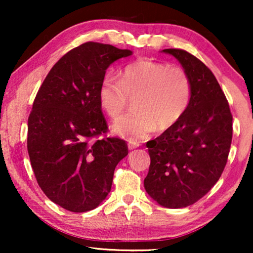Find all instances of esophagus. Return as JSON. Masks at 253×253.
<instances>
[{
	"label": "esophagus",
	"instance_id": "34e87169",
	"mask_svg": "<svg viewBox=\"0 0 253 253\" xmlns=\"http://www.w3.org/2000/svg\"><path fill=\"white\" fill-rule=\"evenodd\" d=\"M139 143L138 141H134V140H130L129 143H127V147H129V150H133V148H137L139 147Z\"/></svg>",
	"mask_w": 253,
	"mask_h": 253
}]
</instances>
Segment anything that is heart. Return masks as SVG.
<instances>
[{
    "instance_id": "b5f03b06",
    "label": "heart",
    "mask_w": 253,
    "mask_h": 253,
    "mask_svg": "<svg viewBox=\"0 0 253 253\" xmlns=\"http://www.w3.org/2000/svg\"><path fill=\"white\" fill-rule=\"evenodd\" d=\"M99 102L112 120L126 110L127 99L136 98V113L113 126L114 132L126 139L147 138L157 130H167L182 119L189 108L192 84L181 68L150 60L127 64L121 81L107 75L99 86Z\"/></svg>"
}]
</instances>
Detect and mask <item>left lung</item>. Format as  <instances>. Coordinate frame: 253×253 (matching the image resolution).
Segmentation results:
<instances>
[{
	"label": "left lung",
	"mask_w": 253,
	"mask_h": 253,
	"mask_svg": "<svg viewBox=\"0 0 253 253\" xmlns=\"http://www.w3.org/2000/svg\"><path fill=\"white\" fill-rule=\"evenodd\" d=\"M174 56L192 84L189 108L177 123L148 141L151 165L144 179L148 196L167 209L192 205L219 181L229 154L233 116L212 71L188 51Z\"/></svg>",
	"instance_id": "left-lung-1"
}]
</instances>
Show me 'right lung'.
<instances>
[{
  "mask_svg": "<svg viewBox=\"0 0 253 253\" xmlns=\"http://www.w3.org/2000/svg\"><path fill=\"white\" fill-rule=\"evenodd\" d=\"M130 55L112 44L83 43L56 62L34 99L27 133L31 166L44 195L70 212L98 207L127 155L122 139H91L107 131L100 83L110 64Z\"/></svg>",
  "mask_w": 253,
  "mask_h": 253,
  "instance_id": "right-lung-1",
  "label": "right lung"
}]
</instances>
